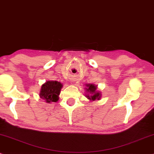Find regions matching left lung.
<instances>
[{
  "instance_id": "left-lung-1",
  "label": "left lung",
  "mask_w": 154,
  "mask_h": 154,
  "mask_svg": "<svg viewBox=\"0 0 154 154\" xmlns=\"http://www.w3.org/2000/svg\"><path fill=\"white\" fill-rule=\"evenodd\" d=\"M87 88H85L87 94L86 97L90 100H100L101 98V92L97 90V85L94 84H88L86 85Z\"/></svg>"
}]
</instances>
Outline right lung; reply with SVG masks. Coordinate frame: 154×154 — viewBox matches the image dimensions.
<instances>
[{
	"instance_id": "right-lung-1",
	"label": "right lung",
	"mask_w": 154,
	"mask_h": 154,
	"mask_svg": "<svg viewBox=\"0 0 154 154\" xmlns=\"http://www.w3.org/2000/svg\"><path fill=\"white\" fill-rule=\"evenodd\" d=\"M63 85L57 81H47L42 85L39 96L47 103L58 101L59 95Z\"/></svg>"
}]
</instances>
